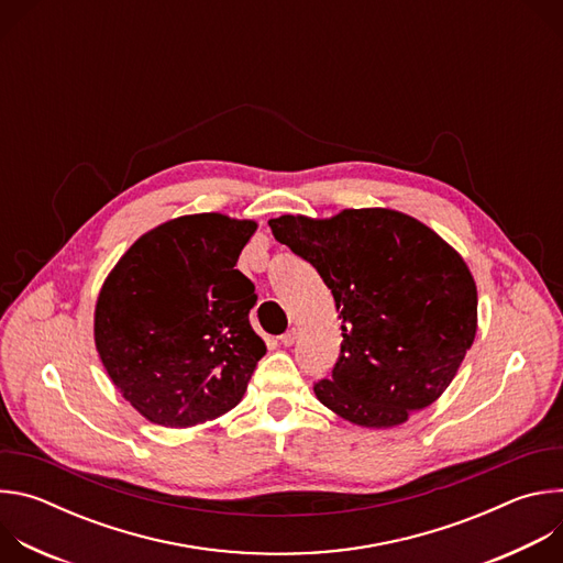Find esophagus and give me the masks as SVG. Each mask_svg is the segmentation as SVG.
I'll return each instance as SVG.
<instances>
[{
  "label": "esophagus",
  "mask_w": 563,
  "mask_h": 563,
  "mask_svg": "<svg viewBox=\"0 0 563 563\" xmlns=\"http://www.w3.org/2000/svg\"><path fill=\"white\" fill-rule=\"evenodd\" d=\"M296 339H298V330L291 328L289 332H285V334L280 336V345H283V347H291V345L296 343Z\"/></svg>",
  "instance_id": "34e87169"
}]
</instances>
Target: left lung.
I'll use <instances>...</instances> for the list:
<instances>
[{
	"instance_id": "obj_1",
	"label": "left lung",
	"mask_w": 563,
	"mask_h": 563,
	"mask_svg": "<svg viewBox=\"0 0 563 563\" xmlns=\"http://www.w3.org/2000/svg\"><path fill=\"white\" fill-rule=\"evenodd\" d=\"M316 267L343 318L341 356L316 398L361 428L404 426L456 376L476 336V285L461 254L394 209L269 220Z\"/></svg>"
}]
</instances>
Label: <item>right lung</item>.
Returning a JSON list of instances; mask_svg holds the SVG:
<instances>
[{
	"instance_id": "right-lung-1",
	"label": "right lung",
	"mask_w": 563,
	"mask_h": 563,
	"mask_svg": "<svg viewBox=\"0 0 563 563\" xmlns=\"http://www.w3.org/2000/svg\"><path fill=\"white\" fill-rule=\"evenodd\" d=\"M256 220L191 213L142 233L102 283L100 361L146 421L194 428L243 400L265 356L252 330L254 283L235 269Z\"/></svg>"
}]
</instances>
